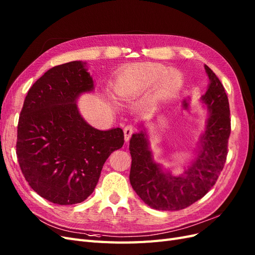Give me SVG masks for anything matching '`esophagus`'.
Returning a JSON list of instances; mask_svg holds the SVG:
<instances>
[{
  "label": "esophagus",
  "instance_id": "esophagus-1",
  "mask_svg": "<svg viewBox=\"0 0 255 255\" xmlns=\"http://www.w3.org/2000/svg\"><path fill=\"white\" fill-rule=\"evenodd\" d=\"M134 132V128L131 125H127L125 128H124V136H125V141L128 142L130 140V137Z\"/></svg>",
  "mask_w": 255,
  "mask_h": 255
}]
</instances>
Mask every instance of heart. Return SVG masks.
I'll list each match as a JSON object with an SVG mask.
<instances>
[{"mask_svg":"<svg viewBox=\"0 0 255 255\" xmlns=\"http://www.w3.org/2000/svg\"><path fill=\"white\" fill-rule=\"evenodd\" d=\"M166 68L157 64H143L129 70L122 79L119 92L121 95L130 97L140 94L155 85L159 80L160 91L164 95H174L183 85V78L176 70L167 71ZM162 79H160L159 78Z\"/></svg>","mask_w":255,"mask_h":255,"instance_id":"obj_1","label":"heart"}]
</instances>
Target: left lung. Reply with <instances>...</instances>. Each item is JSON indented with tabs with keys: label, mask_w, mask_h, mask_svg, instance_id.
I'll use <instances>...</instances> for the list:
<instances>
[{
	"label": "left lung",
	"mask_w": 255,
	"mask_h": 255,
	"mask_svg": "<svg viewBox=\"0 0 255 255\" xmlns=\"http://www.w3.org/2000/svg\"><path fill=\"white\" fill-rule=\"evenodd\" d=\"M205 69L210 83L202 100L209 108V118L199 157L185 175L173 177L152 162L145 132L134 133L130 140V184L145 204L154 209L180 210L192 205L214 187L227 161L231 134L229 99L219 78L206 65Z\"/></svg>",
	"instance_id": "1"
}]
</instances>
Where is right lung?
<instances>
[{
	"instance_id": "right-lung-1",
	"label": "right lung",
	"mask_w": 255,
	"mask_h": 255,
	"mask_svg": "<svg viewBox=\"0 0 255 255\" xmlns=\"http://www.w3.org/2000/svg\"><path fill=\"white\" fill-rule=\"evenodd\" d=\"M81 62L57 65L36 81L20 112L16 152L25 180L41 198L72 205L93 193L106 160L123 146L121 128H93L76 100L93 90Z\"/></svg>"
}]
</instances>
